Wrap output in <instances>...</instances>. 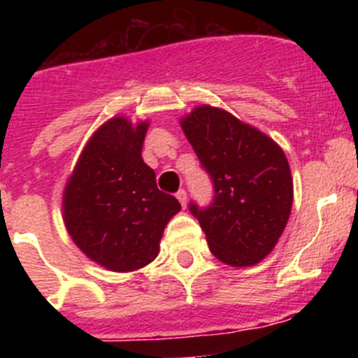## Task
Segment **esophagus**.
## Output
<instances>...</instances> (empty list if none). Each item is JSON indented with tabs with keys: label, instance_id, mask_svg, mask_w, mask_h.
I'll list each match as a JSON object with an SVG mask.
<instances>
[{
	"label": "esophagus",
	"instance_id": "34e87169",
	"mask_svg": "<svg viewBox=\"0 0 358 358\" xmlns=\"http://www.w3.org/2000/svg\"><path fill=\"white\" fill-rule=\"evenodd\" d=\"M176 197H177V201L181 202V206L186 208V201H188V199H186V192H185V189H179V192H177V194H176Z\"/></svg>",
	"mask_w": 358,
	"mask_h": 358
}]
</instances>
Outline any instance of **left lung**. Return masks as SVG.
Masks as SVG:
<instances>
[{"instance_id":"obj_1","label":"left lung","mask_w":358,"mask_h":358,"mask_svg":"<svg viewBox=\"0 0 358 358\" xmlns=\"http://www.w3.org/2000/svg\"><path fill=\"white\" fill-rule=\"evenodd\" d=\"M179 123L215 186L210 208L189 204L210 251L231 267L260 264L276 248L292 211L294 182L285 152L220 107L202 103Z\"/></svg>"}]
</instances>
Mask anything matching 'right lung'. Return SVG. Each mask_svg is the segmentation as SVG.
Segmentation results:
<instances>
[{
	"instance_id": "obj_1",
	"label": "right lung",
	"mask_w": 358,
	"mask_h": 358,
	"mask_svg": "<svg viewBox=\"0 0 358 358\" xmlns=\"http://www.w3.org/2000/svg\"><path fill=\"white\" fill-rule=\"evenodd\" d=\"M148 120L115 116L93 132L62 194L68 235L91 262L113 273L143 268L159 255L163 231L181 204L157 189L141 157Z\"/></svg>"
}]
</instances>
